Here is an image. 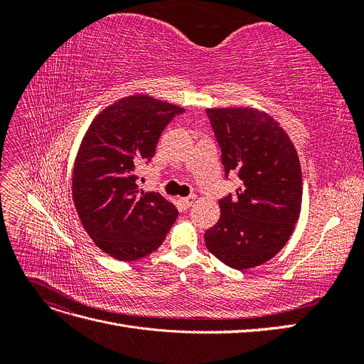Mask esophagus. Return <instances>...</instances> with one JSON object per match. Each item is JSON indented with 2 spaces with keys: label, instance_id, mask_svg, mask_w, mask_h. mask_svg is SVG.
<instances>
[{
  "label": "esophagus",
  "instance_id": "obj_1",
  "mask_svg": "<svg viewBox=\"0 0 364 364\" xmlns=\"http://www.w3.org/2000/svg\"><path fill=\"white\" fill-rule=\"evenodd\" d=\"M196 200V196H188V197H181L179 202L182 203L183 208H190Z\"/></svg>",
  "mask_w": 364,
  "mask_h": 364
}]
</instances>
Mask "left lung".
<instances>
[{"mask_svg": "<svg viewBox=\"0 0 364 364\" xmlns=\"http://www.w3.org/2000/svg\"><path fill=\"white\" fill-rule=\"evenodd\" d=\"M226 176L240 178L235 196L218 202V222L205 232L208 250L246 270L267 262L293 234L302 205L296 149L278 121L253 107L206 109Z\"/></svg>", "mask_w": 364, "mask_h": 364, "instance_id": "1", "label": "left lung"}]
</instances>
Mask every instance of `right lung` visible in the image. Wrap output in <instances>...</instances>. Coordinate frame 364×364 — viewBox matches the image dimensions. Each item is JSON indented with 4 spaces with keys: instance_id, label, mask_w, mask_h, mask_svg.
<instances>
[{
    "instance_id": "obj_1",
    "label": "right lung",
    "mask_w": 364,
    "mask_h": 364,
    "mask_svg": "<svg viewBox=\"0 0 364 364\" xmlns=\"http://www.w3.org/2000/svg\"><path fill=\"white\" fill-rule=\"evenodd\" d=\"M185 109L136 94L107 106L82 139L73 168V200L95 246L119 261L156 250L178 209L136 185V168L155 156L162 130Z\"/></svg>"
}]
</instances>
